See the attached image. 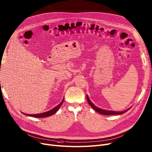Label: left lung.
Returning a JSON list of instances; mask_svg holds the SVG:
<instances>
[{
    "instance_id": "obj_1",
    "label": "left lung",
    "mask_w": 152,
    "mask_h": 152,
    "mask_svg": "<svg viewBox=\"0 0 152 152\" xmlns=\"http://www.w3.org/2000/svg\"><path fill=\"white\" fill-rule=\"evenodd\" d=\"M86 99H87V101L89 103V104H90L91 105V107L95 110L97 112L101 114H102V115H121L124 113L126 112L128 110H124V111H122V112H115V111H112V110H104V109H99L97 107H96L92 102L90 100V99H89V97L88 96H86Z\"/></svg>"
}]
</instances>
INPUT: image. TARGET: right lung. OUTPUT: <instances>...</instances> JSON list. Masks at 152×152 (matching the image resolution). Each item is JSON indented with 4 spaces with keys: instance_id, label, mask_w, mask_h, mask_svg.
I'll return each instance as SVG.
<instances>
[{
    "instance_id": "1",
    "label": "right lung",
    "mask_w": 152,
    "mask_h": 152,
    "mask_svg": "<svg viewBox=\"0 0 152 152\" xmlns=\"http://www.w3.org/2000/svg\"><path fill=\"white\" fill-rule=\"evenodd\" d=\"M64 102V98L62 101H61V102L59 103V104H58L57 106H56L55 108H53V109L44 112V113H38V114H26L24 113H23L24 115H26L27 116H29V117H35V118H45V117H50V116H51L52 115L55 114L60 108V107L61 106V105Z\"/></svg>"
}]
</instances>
